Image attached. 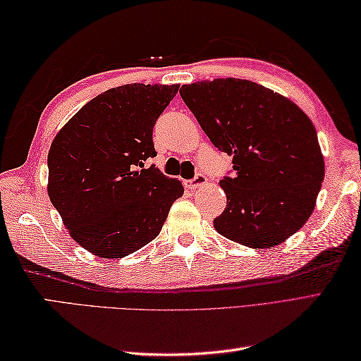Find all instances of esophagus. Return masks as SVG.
I'll return each mask as SVG.
<instances>
[{
    "mask_svg": "<svg viewBox=\"0 0 361 361\" xmlns=\"http://www.w3.org/2000/svg\"><path fill=\"white\" fill-rule=\"evenodd\" d=\"M206 181H208V178H206V176H204L203 173L198 172V173H195V176H194L192 180H189V181L186 183V186H188L189 189H192V190H194V189H197V188L203 186Z\"/></svg>",
    "mask_w": 361,
    "mask_h": 361,
    "instance_id": "34e87169",
    "label": "esophagus"
}]
</instances>
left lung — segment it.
Instances as JSON below:
<instances>
[{
  "mask_svg": "<svg viewBox=\"0 0 361 361\" xmlns=\"http://www.w3.org/2000/svg\"><path fill=\"white\" fill-rule=\"evenodd\" d=\"M181 99L233 171L220 180L226 208L214 228L250 248H270L315 208L324 159L317 130L298 105L259 83L216 79L183 85Z\"/></svg>",
  "mask_w": 361,
  "mask_h": 361,
  "instance_id": "left-lung-1",
  "label": "left lung"
}]
</instances>
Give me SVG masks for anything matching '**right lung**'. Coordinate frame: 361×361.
Returning a JSON list of instances; mask_svg holds the SVG:
<instances>
[{
  "label": "right lung",
  "instance_id": "right-lung-1",
  "mask_svg": "<svg viewBox=\"0 0 361 361\" xmlns=\"http://www.w3.org/2000/svg\"><path fill=\"white\" fill-rule=\"evenodd\" d=\"M180 85L111 88L74 114L52 141L48 194L80 247L104 259L155 239L185 192L145 161L157 157L153 127Z\"/></svg>",
  "mask_w": 361,
  "mask_h": 361
}]
</instances>
